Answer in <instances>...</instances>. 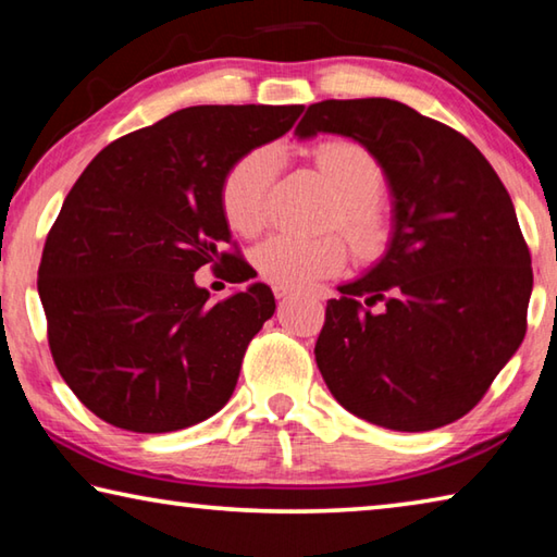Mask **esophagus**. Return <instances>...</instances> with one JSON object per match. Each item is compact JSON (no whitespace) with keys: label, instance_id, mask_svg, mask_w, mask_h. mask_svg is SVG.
<instances>
[{"label":"esophagus","instance_id":"1","mask_svg":"<svg viewBox=\"0 0 557 557\" xmlns=\"http://www.w3.org/2000/svg\"><path fill=\"white\" fill-rule=\"evenodd\" d=\"M272 292H275V297H277V299H282V297H289V295H292V289H287V287H275Z\"/></svg>","mask_w":557,"mask_h":557}]
</instances>
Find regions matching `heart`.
<instances>
[{
    "label": "heart",
    "instance_id": "1",
    "mask_svg": "<svg viewBox=\"0 0 557 557\" xmlns=\"http://www.w3.org/2000/svg\"><path fill=\"white\" fill-rule=\"evenodd\" d=\"M277 147L262 145L245 152L223 176L221 209L225 221L240 235H258L270 219V188L280 174ZM314 164L336 194L334 223L354 248L373 256L388 238V219L379 206L385 172L369 149L351 139H332L314 149ZM348 250L342 238H301L280 233L260 245L252 262L275 287L299 289L332 277L346 265Z\"/></svg>",
    "mask_w": 557,
    "mask_h": 557
}]
</instances>
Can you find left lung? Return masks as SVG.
<instances>
[{
	"label": "left lung",
	"instance_id": "obj_1",
	"mask_svg": "<svg viewBox=\"0 0 557 557\" xmlns=\"http://www.w3.org/2000/svg\"><path fill=\"white\" fill-rule=\"evenodd\" d=\"M295 132L361 143L395 196L385 258L326 301L314 356L329 391L373 425H449L525 336L533 268L511 196L461 132L398 100L314 102Z\"/></svg>",
	"mask_w": 557,
	"mask_h": 557
}]
</instances>
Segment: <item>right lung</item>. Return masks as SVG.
I'll use <instances>...</instances> for the list:
<instances>
[{
    "label": "right lung",
    "mask_w": 557,
    "mask_h": 557,
    "mask_svg": "<svg viewBox=\"0 0 557 557\" xmlns=\"http://www.w3.org/2000/svg\"><path fill=\"white\" fill-rule=\"evenodd\" d=\"M301 110H178L110 143L73 184L44 245L39 297L55 369L100 420L157 435L228 403L275 297L256 282L211 305L194 272L223 265L231 282L250 280L221 209L223 176Z\"/></svg>",
    "instance_id": "add662e5"
}]
</instances>
